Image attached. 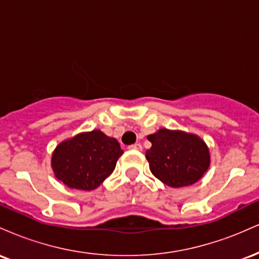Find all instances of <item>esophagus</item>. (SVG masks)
<instances>
[{"instance_id":"esophagus-1","label":"esophagus","mask_w":259,"mask_h":259,"mask_svg":"<svg viewBox=\"0 0 259 259\" xmlns=\"http://www.w3.org/2000/svg\"><path fill=\"white\" fill-rule=\"evenodd\" d=\"M130 150H136V151H142L141 144H134L132 146H129Z\"/></svg>"}]
</instances>
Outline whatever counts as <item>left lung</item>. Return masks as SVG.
I'll use <instances>...</instances> for the list:
<instances>
[{"mask_svg":"<svg viewBox=\"0 0 259 259\" xmlns=\"http://www.w3.org/2000/svg\"><path fill=\"white\" fill-rule=\"evenodd\" d=\"M147 139L152 144V147L146 151L150 169L165 185H192L209 167V151L198 136L159 129Z\"/></svg>","mask_w":259,"mask_h":259,"instance_id":"obj_1","label":"left lung"}]
</instances>
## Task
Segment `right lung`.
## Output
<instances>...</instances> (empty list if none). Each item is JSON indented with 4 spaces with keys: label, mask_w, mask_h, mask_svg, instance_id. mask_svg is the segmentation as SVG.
Instances as JSON below:
<instances>
[{
    "label": "right lung",
    "mask_w": 259,
    "mask_h": 259,
    "mask_svg": "<svg viewBox=\"0 0 259 259\" xmlns=\"http://www.w3.org/2000/svg\"><path fill=\"white\" fill-rule=\"evenodd\" d=\"M121 154L117 140L92 130L59 144L52 154V168L64 185L90 191L113 173Z\"/></svg>",
    "instance_id": "1"
}]
</instances>
